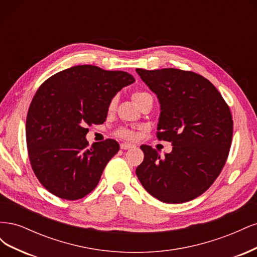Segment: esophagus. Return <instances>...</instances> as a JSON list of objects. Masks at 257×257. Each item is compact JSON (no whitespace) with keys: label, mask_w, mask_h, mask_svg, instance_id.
<instances>
[{"label":"esophagus","mask_w":257,"mask_h":257,"mask_svg":"<svg viewBox=\"0 0 257 257\" xmlns=\"http://www.w3.org/2000/svg\"><path fill=\"white\" fill-rule=\"evenodd\" d=\"M133 147H134V145L127 144V143H123V144L120 145V148L122 150H127V149H131V148H133Z\"/></svg>","instance_id":"obj_1"}]
</instances>
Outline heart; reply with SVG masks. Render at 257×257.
<instances>
[{"label":"heart","mask_w":257,"mask_h":257,"mask_svg":"<svg viewBox=\"0 0 257 257\" xmlns=\"http://www.w3.org/2000/svg\"><path fill=\"white\" fill-rule=\"evenodd\" d=\"M133 99L135 100V103L141 106L144 103H153V96L150 92H148L146 90H137L133 93ZM116 105V97L111 98L109 102V105H108V110L111 111L114 109V107ZM115 136H118L120 138L126 139V141H133L135 138V133L132 130L127 127H119L115 131Z\"/></svg>","instance_id":"1"}]
</instances>
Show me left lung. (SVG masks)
Returning <instances> with one entry per match:
<instances>
[{
  "instance_id": "1",
  "label": "left lung",
  "mask_w": 257,
  "mask_h": 257,
  "mask_svg": "<svg viewBox=\"0 0 257 257\" xmlns=\"http://www.w3.org/2000/svg\"><path fill=\"white\" fill-rule=\"evenodd\" d=\"M136 72L160 100L158 139L174 146L164 158L150 146L141 147L145 158L136 168L139 181L163 203L196 198L212 185L228 158L232 139L229 107L211 82L194 72Z\"/></svg>"
}]
</instances>
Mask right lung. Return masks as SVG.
<instances>
[{
    "instance_id": "add662e5",
    "label": "right lung",
    "mask_w": 257,
    "mask_h": 257,
    "mask_svg": "<svg viewBox=\"0 0 257 257\" xmlns=\"http://www.w3.org/2000/svg\"><path fill=\"white\" fill-rule=\"evenodd\" d=\"M134 81L122 71L77 65L42 83L29 107L26 137L31 166L46 190L77 200L96 188L120 146L106 139L89 147L87 126L104 123L111 98Z\"/></svg>"
}]
</instances>
